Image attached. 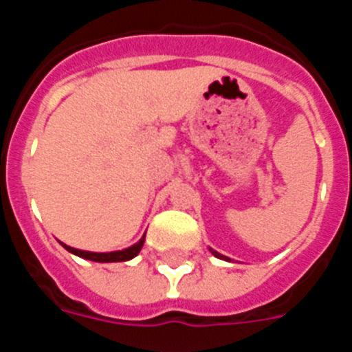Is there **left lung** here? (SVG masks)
<instances>
[{
    "label": "left lung",
    "instance_id": "1",
    "mask_svg": "<svg viewBox=\"0 0 352 352\" xmlns=\"http://www.w3.org/2000/svg\"><path fill=\"white\" fill-rule=\"evenodd\" d=\"M210 252H211V254H213L214 257H219V259H223V261H231V259H229V257L222 256V254H219V252H217V250H213V248H210Z\"/></svg>",
    "mask_w": 352,
    "mask_h": 352
}]
</instances>
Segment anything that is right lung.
I'll list each match as a JSON object with an SVG mask.
<instances>
[{"instance_id": "obj_1", "label": "right lung", "mask_w": 352, "mask_h": 352, "mask_svg": "<svg viewBox=\"0 0 352 352\" xmlns=\"http://www.w3.org/2000/svg\"><path fill=\"white\" fill-rule=\"evenodd\" d=\"M144 238H146V232L142 234V238L139 239L138 243H133L132 247L123 248V250H114V252H88V250H79V248L68 247V245L61 243V241L60 243L65 250H68L70 254H74V256L77 257H82V259L95 261V263H123V261H130L138 256L139 252H141L142 245H144Z\"/></svg>"}]
</instances>
